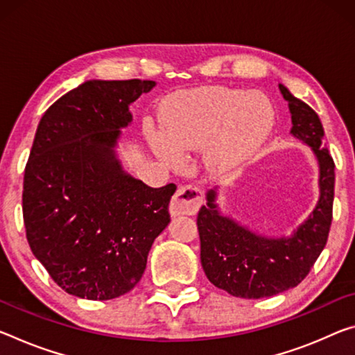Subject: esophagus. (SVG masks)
I'll list each match as a JSON object with an SVG mask.
<instances>
[{
	"mask_svg": "<svg viewBox=\"0 0 355 355\" xmlns=\"http://www.w3.org/2000/svg\"><path fill=\"white\" fill-rule=\"evenodd\" d=\"M202 205V193L194 184L180 187L171 202V215H196Z\"/></svg>",
	"mask_w": 355,
	"mask_h": 355,
	"instance_id": "obj_1",
	"label": "esophagus"
}]
</instances>
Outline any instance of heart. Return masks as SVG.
Wrapping results in <instances>:
<instances>
[{"mask_svg":"<svg viewBox=\"0 0 355 355\" xmlns=\"http://www.w3.org/2000/svg\"><path fill=\"white\" fill-rule=\"evenodd\" d=\"M164 132L148 128V140L167 164L204 148L213 177L237 175L259 155L275 128V109L262 93L204 87L178 93L166 104Z\"/></svg>","mask_w":355,"mask_h":355,"instance_id":"1","label":"heart"}]
</instances>
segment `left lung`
I'll use <instances>...</instances> for the list:
<instances>
[{"label": "left lung", "mask_w": 355, "mask_h": 355, "mask_svg": "<svg viewBox=\"0 0 355 355\" xmlns=\"http://www.w3.org/2000/svg\"><path fill=\"white\" fill-rule=\"evenodd\" d=\"M279 92L289 105L291 134L311 147L319 162V200L289 237H266L224 216L216 204V189L208 191L207 205L198 215L202 267L211 284L240 299H263L295 288L329 239L335 162L322 142V123L311 107L281 83Z\"/></svg>", "instance_id": "obj_1"}]
</instances>
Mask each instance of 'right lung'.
Here are the masks:
<instances>
[{"label": "right lung", "instance_id": "right-lung-1", "mask_svg": "<svg viewBox=\"0 0 355 355\" xmlns=\"http://www.w3.org/2000/svg\"><path fill=\"white\" fill-rule=\"evenodd\" d=\"M153 80H88L49 107L24 177L33 254L67 294L116 299L136 286L171 223L177 187L150 188L123 171L115 147L129 105Z\"/></svg>", "mask_w": 355, "mask_h": 355}]
</instances>
